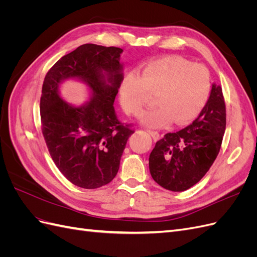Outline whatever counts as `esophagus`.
Segmentation results:
<instances>
[{"mask_svg":"<svg viewBox=\"0 0 257 257\" xmlns=\"http://www.w3.org/2000/svg\"><path fill=\"white\" fill-rule=\"evenodd\" d=\"M149 134L151 135V137L154 139L155 142L159 141V139H160V134L158 133V132H155V131H149Z\"/></svg>","mask_w":257,"mask_h":257,"instance_id":"obj_1","label":"esophagus"}]
</instances>
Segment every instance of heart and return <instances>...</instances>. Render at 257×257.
<instances>
[{
	"label": "heart",
	"instance_id": "obj_1",
	"mask_svg": "<svg viewBox=\"0 0 257 257\" xmlns=\"http://www.w3.org/2000/svg\"><path fill=\"white\" fill-rule=\"evenodd\" d=\"M211 89L208 68L178 56L148 61L137 75L124 77L119 87V100L130 115H138L153 94L154 106L141 116L146 126L161 127L170 120L182 125L203 110Z\"/></svg>",
	"mask_w": 257,
	"mask_h": 257
}]
</instances>
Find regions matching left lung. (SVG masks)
<instances>
[{"label": "left lung", "instance_id": "1", "mask_svg": "<svg viewBox=\"0 0 257 257\" xmlns=\"http://www.w3.org/2000/svg\"><path fill=\"white\" fill-rule=\"evenodd\" d=\"M225 127L226 108L222 88L213 83L197 119L181 131L167 133L155 144L149 157L153 180L173 192L192 188L215 161Z\"/></svg>", "mask_w": 257, "mask_h": 257}]
</instances>
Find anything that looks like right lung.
Segmentation results:
<instances>
[{"label":"right lung","mask_w":257,"mask_h":257,"mask_svg":"<svg viewBox=\"0 0 257 257\" xmlns=\"http://www.w3.org/2000/svg\"><path fill=\"white\" fill-rule=\"evenodd\" d=\"M118 47L84 44L62 57L46 75L41 96L42 132L49 153L63 176L83 189L109 183L119 170L122 153L134 133L116 118L113 102L123 80ZM66 79L90 89V100L74 106L60 97Z\"/></svg>","instance_id":"right-lung-1"}]
</instances>
